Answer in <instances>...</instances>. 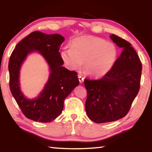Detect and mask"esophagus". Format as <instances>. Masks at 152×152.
Listing matches in <instances>:
<instances>
[{
    "mask_svg": "<svg viewBox=\"0 0 152 152\" xmlns=\"http://www.w3.org/2000/svg\"><path fill=\"white\" fill-rule=\"evenodd\" d=\"M78 78H79V82L80 83H83V81H84V78H83V77L81 75H78Z\"/></svg>",
    "mask_w": 152,
    "mask_h": 152,
    "instance_id": "esophagus-1",
    "label": "esophagus"
}]
</instances>
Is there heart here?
Segmentation results:
<instances>
[{"label": "heart", "instance_id": "b5f03b06", "mask_svg": "<svg viewBox=\"0 0 152 152\" xmlns=\"http://www.w3.org/2000/svg\"><path fill=\"white\" fill-rule=\"evenodd\" d=\"M118 51L114 44L102 38L83 35L72 40L70 48L61 51V57L70 70L81 68L84 62L87 74L98 78L104 76L114 64Z\"/></svg>", "mask_w": 152, "mask_h": 152}]
</instances>
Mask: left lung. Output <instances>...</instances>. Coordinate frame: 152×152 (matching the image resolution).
I'll return each mask as SVG.
<instances>
[{"mask_svg":"<svg viewBox=\"0 0 152 152\" xmlns=\"http://www.w3.org/2000/svg\"><path fill=\"white\" fill-rule=\"evenodd\" d=\"M110 37L122 48L120 57L102 78L84 80L88 92L86 111L97 124L124 118L140 89L142 64L136 51L123 38L113 34Z\"/></svg>","mask_w":152,"mask_h":152,"instance_id":"obj_1","label":"left lung"}]
</instances>
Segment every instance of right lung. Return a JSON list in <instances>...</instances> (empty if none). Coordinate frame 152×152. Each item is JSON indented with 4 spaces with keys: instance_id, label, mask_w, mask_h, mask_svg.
<instances>
[{
    "instance_id": "1",
    "label": "right lung",
    "mask_w": 152,
    "mask_h": 152,
    "mask_svg": "<svg viewBox=\"0 0 152 152\" xmlns=\"http://www.w3.org/2000/svg\"><path fill=\"white\" fill-rule=\"evenodd\" d=\"M64 41L59 34L35 31L19 42L12 53L8 63L10 91L22 112L31 120L48 123L56 119L62 112L64 99L79 85L78 74L63 66L59 50ZM34 52L43 56L50 73L42 91L35 98L28 99L21 91L20 71L27 56Z\"/></svg>"
}]
</instances>
